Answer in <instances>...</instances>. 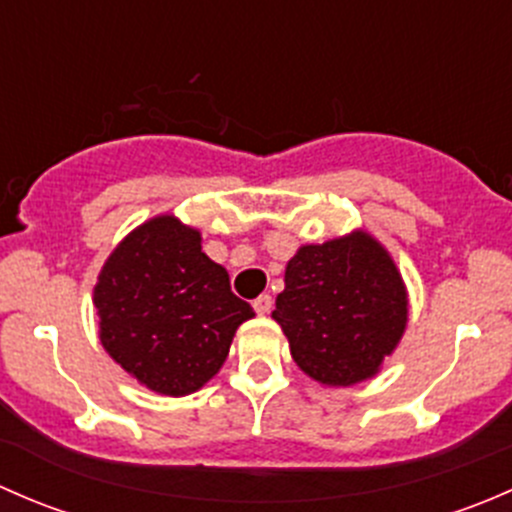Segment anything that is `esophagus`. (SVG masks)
Returning a JSON list of instances; mask_svg holds the SVG:
<instances>
[{
  "mask_svg": "<svg viewBox=\"0 0 512 512\" xmlns=\"http://www.w3.org/2000/svg\"><path fill=\"white\" fill-rule=\"evenodd\" d=\"M252 307H255L257 314H270L272 297H270V294H260V297H257L255 302H252Z\"/></svg>",
  "mask_w": 512,
  "mask_h": 512,
  "instance_id": "1",
  "label": "esophagus"
}]
</instances>
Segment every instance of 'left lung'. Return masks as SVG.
Returning a JSON list of instances; mask_svg holds the SVG:
<instances>
[{
  "instance_id": "left-lung-1",
  "label": "left lung",
  "mask_w": 512,
  "mask_h": 512,
  "mask_svg": "<svg viewBox=\"0 0 512 512\" xmlns=\"http://www.w3.org/2000/svg\"><path fill=\"white\" fill-rule=\"evenodd\" d=\"M272 319L304 374L324 386H352L376 376L401 342L409 297L386 247L354 230L299 247Z\"/></svg>"
}]
</instances>
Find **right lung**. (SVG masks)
<instances>
[{"mask_svg":"<svg viewBox=\"0 0 512 512\" xmlns=\"http://www.w3.org/2000/svg\"><path fill=\"white\" fill-rule=\"evenodd\" d=\"M200 240L175 215L151 218L118 242L94 287L103 349L163 396H188L208 384L237 327L255 317Z\"/></svg>","mask_w":512,"mask_h":512,"instance_id":"1","label":"right lung"}]
</instances>
